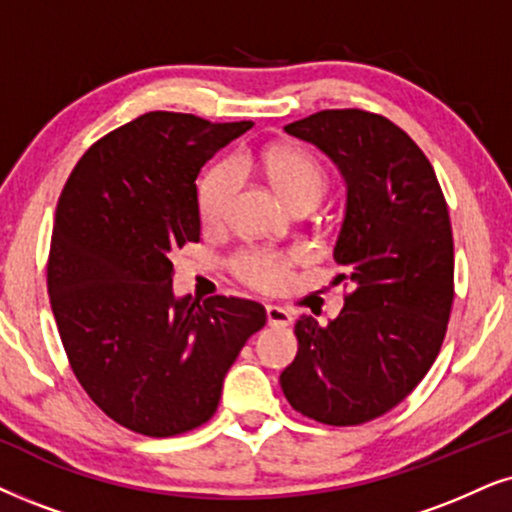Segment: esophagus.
Segmentation results:
<instances>
[{"instance_id":"esophagus-1","label":"esophagus","mask_w":512,"mask_h":512,"mask_svg":"<svg viewBox=\"0 0 512 512\" xmlns=\"http://www.w3.org/2000/svg\"><path fill=\"white\" fill-rule=\"evenodd\" d=\"M267 321L269 326H290L293 323V314L288 309L278 307V304H267Z\"/></svg>"}]
</instances>
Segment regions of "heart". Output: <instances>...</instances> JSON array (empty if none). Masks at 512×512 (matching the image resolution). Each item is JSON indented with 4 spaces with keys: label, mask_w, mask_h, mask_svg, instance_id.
<instances>
[{
    "label": "heart",
    "mask_w": 512,
    "mask_h": 512,
    "mask_svg": "<svg viewBox=\"0 0 512 512\" xmlns=\"http://www.w3.org/2000/svg\"><path fill=\"white\" fill-rule=\"evenodd\" d=\"M262 167L278 196L293 208L300 203H319L328 186V174L314 155L302 148L274 146L262 155ZM241 165L224 160L210 167L198 186V210L208 224L226 217L241 181ZM293 257L271 248H248L238 252L234 271L243 283L257 290H281L290 278Z\"/></svg>",
    "instance_id": "b5f03b06"
}]
</instances>
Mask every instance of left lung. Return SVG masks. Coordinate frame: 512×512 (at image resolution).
Wrapping results in <instances>:
<instances>
[{
  "label": "left lung",
  "mask_w": 512,
  "mask_h": 512,
  "mask_svg": "<svg viewBox=\"0 0 512 512\" xmlns=\"http://www.w3.org/2000/svg\"><path fill=\"white\" fill-rule=\"evenodd\" d=\"M338 165L347 210L333 257L352 293L338 319L295 323L297 357L281 373L295 411L361 425L413 392L435 364L454 304V236L430 160L409 134L359 108L290 122Z\"/></svg>",
  "instance_id": "8db88e82"
}]
</instances>
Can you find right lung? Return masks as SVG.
I'll return each instance as SVG.
<instances>
[{
    "mask_svg": "<svg viewBox=\"0 0 512 512\" xmlns=\"http://www.w3.org/2000/svg\"><path fill=\"white\" fill-rule=\"evenodd\" d=\"M250 127L146 113L96 141L58 198L47 264L58 335L84 392L139 435L208 423L226 371L267 323L260 302L172 293V255L200 241V167Z\"/></svg>",
    "mask_w": 512,
    "mask_h": 512,
    "instance_id": "1",
    "label": "right lung"
}]
</instances>
